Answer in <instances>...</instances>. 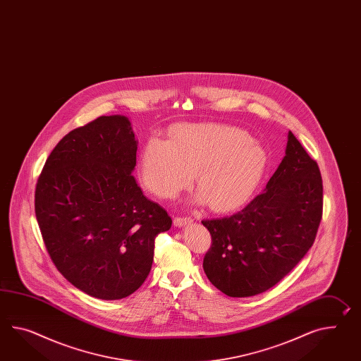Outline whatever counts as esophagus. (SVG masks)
Wrapping results in <instances>:
<instances>
[{"label": "esophagus", "instance_id": "esophagus-1", "mask_svg": "<svg viewBox=\"0 0 361 361\" xmlns=\"http://www.w3.org/2000/svg\"><path fill=\"white\" fill-rule=\"evenodd\" d=\"M193 221V219L190 216H176L173 223L176 227H184L186 224H190Z\"/></svg>", "mask_w": 361, "mask_h": 361}]
</instances>
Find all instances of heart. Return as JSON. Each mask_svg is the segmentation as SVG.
<instances>
[{
  "instance_id": "b5f03b06",
  "label": "heart",
  "mask_w": 361,
  "mask_h": 361,
  "mask_svg": "<svg viewBox=\"0 0 361 361\" xmlns=\"http://www.w3.org/2000/svg\"><path fill=\"white\" fill-rule=\"evenodd\" d=\"M266 166L249 133L218 123L178 126L169 142L151 138L142 152V178L151 193L173 198L195 180L198 200L232 210L252 193Z\"/></svg>"
}]
</instances>
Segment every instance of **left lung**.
Returning a JSON list of instances; mask_svg holds the SVG:
<instances>
[{
    "instance_id": "left-lung-1",
    "label": "left lung",
    "mask_w": 361,
    "mask_h": 361,
    "mask_svg": "<svg viewBox=\"0 0 361 361\" xmlns=\"http://www.w3.org/2000/svg\"><path fill=\"white\" fill-rule=\"evenodd\" d=\"M324 186L314 159L288 132L286 157L243 210L204 219L212 246L203 270L231 298H249L274 287L308 253L322 219Z\"/></svg>"
}]
</instances>
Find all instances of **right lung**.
I'll use <instances>...</instances> for the list:
<instances>
[{
    "label": "right lung",
    "instance_id": "obj_1",
    "mask_svg": "<svg viewBox=\"0 0 361 361\" xmlns=\"http://www.w3.org/2000/svg\"><path fill=\"white\" fill-rule=\"evenodd\" d=\"M137 142L125 116H100L68 133L45 161L35 215L47 252L74 287L120 300L149 275L155 238L172 226L132 171Z\"/></svg>",
    "mask_w": 361,
    "mask_h": 361
}]
</instances>
